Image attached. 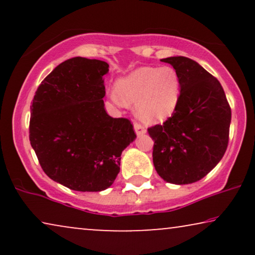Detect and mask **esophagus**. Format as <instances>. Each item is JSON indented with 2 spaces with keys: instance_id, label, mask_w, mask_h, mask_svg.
Instances as JSON below:
<instances>
[{
  "instance_id": "obj_1",
  "label": "esophagus",
  "mask_w": 255,
  "mask_h": 255,
  "mask_svg": "<svg viewBox=\"0 0 255 255\" xmlns=\"http://www.w3.org/2000/svg\"><path fill=\"white\" fill-rule=\"evenodd\" d=\"M133 128H134V131H135V133H137V135H141V134L146 133L145 127H144V125H141L140 123H137V122H134Z\"/></svg>"
}]
</instances>
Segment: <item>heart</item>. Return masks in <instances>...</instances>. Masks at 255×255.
<instances>
[{
    "instance_id": "b5f03b06",
    "label": "heart",
    "mask_w": 255,
    "mask_h": 255,
    "mask_svg": "<svg viewBox=\"0 0 255 255\" xmlns=\"http://www.w3.org/2000/svg\"><path fill=\"white\" fill-rule=\"evenodd\" d=\"M181 94L182 81L173 67H140L118 81L111 99L118 104H137V117L153 124L175 113Z\"/></svg>"
}]
</instances>
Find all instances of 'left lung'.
<instances>
[{"label": "left lung", "instance_id": "obj_1", "mask_svg": "<svg viewBox=\"0 0 255 255\" xmlns=\"http://www.w3.org/2000/svg\"><path fill=\"white\" fill-rule=\"evenodd\" d=\"M182 81L179 107L162 125L148 128L153 163L166 182L188 184L207 175L221 161L229 144L231 108L217 79L196 61L169 57Z\"/></svg>", "mask_w": 255, "mask_h": 255}]
</instances>
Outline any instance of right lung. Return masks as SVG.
I'll return each mask as SVG.
<instances>
[{
	"label": "right lung",
	"instance_id": "add662e5",
	"mask_svg": "<svg viewBox=\"0 0 255 255\" xmlns=\"http://www.w3.org/2000/svg\"><path fill=\"white\" fill-rule=\"evenodd\" d=\"M108 72L106 61L68 59L41 81L30 108V142L41 168L72 190L109 188L122 152L135 139L130 121L104 109Z\"/></svg>",
	"mask_w": 255,
	"mask_h": 255
}]
</instances>
